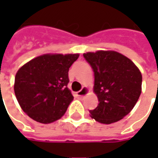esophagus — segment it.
Segmentation results:
<instances>
[{
	"mask_svg": "<svg viewBox=\"0 0 158 158\" xmlns=\"http://www.w3.org/2000/svg\"><path fill=\"white\" fill-rule=\"evenodd\" d=\"M88 92L89 89L87 88V87H82V89L81 90H79V91L76 92V96H78V97H83V96L88 94Z\"/></svg>",
	"mask_w": 158,
	"mask_h": 158,
	"instance_id": "esophagus-1",
	"label": "esophagus"
}]
</instances>
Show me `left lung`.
<instances>
[{"mask_svg":"<svg viewBox=\"0 0 158 158\" xmlns=\"http://www.w3.org/2000/svg\"><path fill=\"white\" fill-rule=\"evenodd\" d=\"M94 72V92L98 105L90 117L103 124L123 118L132 111L142 92L143 77L135 63L114 51L83 53Z\"/></svg>","mask_w":158,"mask_h":158,"instance_id":"obj_1","label":"left lung"}]
</instances>
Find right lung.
Returning <instances> with one entry per match:
<instances>
[{
    "label": "right lung",
    "mask_w": 158,
    "mask_h": 158,
    "mask_svg": "<svg viewBox=\"0 0 158 158\" xmlns=\"http://www.w3.org/2000/svg\"><path fill=\"white\" fill-rule=\"evenodd\" d=\"M75 54H44L24 64L15 77V97L23 111L34 120L48 124L60 118L74 99L68 83Z\"/></svg>",
    "instance_id": "obj_1"
}]
</instances>
